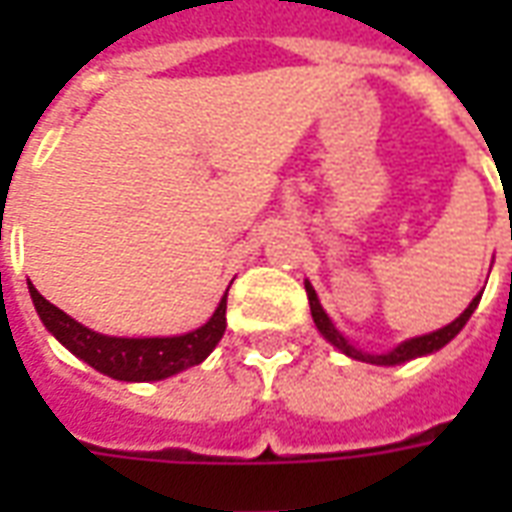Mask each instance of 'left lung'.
<instances>
[{
	"mask_svg": "<svg viewBox=\"0 0 512 512\" xmlns=\"http://www.w3.org/2000/svg\"><path fill=\"white\" fill-rule=\"evenodd\" d=\"M304 288H307V299H310V310H312V321L318 326V332L334 345V348H340L345 356H351V359H359V362H370V365H403L408 359H417V356L433 354V351H439L444 345L450 343L455 334L461 332L466 321L472 318V312L477 310V304H480V296H474L472 304L466 307V310L450 323V326H444L439 332H430L422 334V337H414V340H406V343H400L397 348H392L389 354H365V351H359L354 345L345 340L343 334L334 329V323L329 321V315L323 312L321 301H318V293L312 290L310 282H304Z\"/></svg>",
	"mask_w": 512,
	"mask_h": 512,
	"instance_id": "left-lung-1",
	"label": "left lung"
}]
</instances>
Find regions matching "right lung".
I'll list each match as a JSON object with an SVG mask.
<instances>
[{"label":"right lung","instance_id":"obj_1","mask_svg":"<svg viewBox=\"0 0 512 512\" xmlns=\"http://www.w3.org/2000/svg\"><path fill=\"white\" fill-rule=\"evenodd\" d=\"M29 296L35 301L43 326L73 356H79L98 373L117 381H161L186 367L200 365L227 329V293L219 301L211 321L180 337H106L73 321L71 315H65L60 307L43 299L32 285H29Z\"/></svg>","mask_w":512,"mask_h":512}]
</instances>
